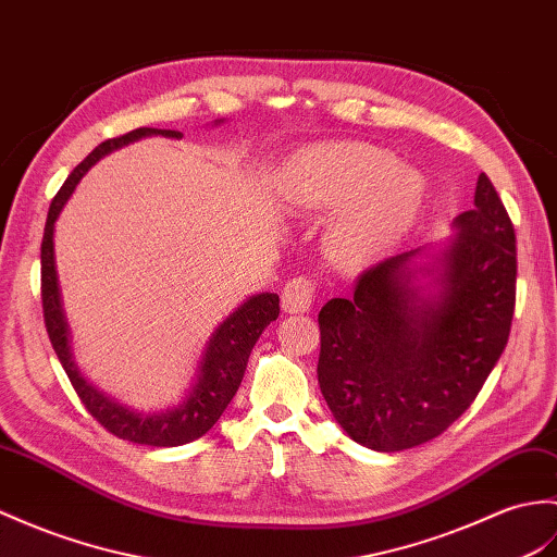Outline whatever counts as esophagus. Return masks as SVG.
Wrapping results in <instances>:
<instances>
[{
    "label": "esophagus",
    "mask_w": 557,
    "mask_h": 557,
    "mask_svg": "<svg viewBox=\"0 0 557 557\" xmlns=\"http://www.w3.org/2000/svg\"><path fill=\"white\" fill-rule=\"evenodd\" d=\"M315 299V282L310 277H294L282 289V308L287 313H306Z\"/></svg>",
    "instance_id": "esophagus-1"
}]
</instances>
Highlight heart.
Wrapping results in <instances>:
<instances>
[{
    "instance_id": "b5f03b06",
    "label": "heart",
    "mask_w": 557,
    "mask_h": 557,
    "mask_svg": "<svg viewBox=\"0 0 557 557\" xmlns=\"http://www.w3.org/2000/svg\"><path fill=\"white\" fill-rule=\"evenodd\" d=\"M424 177L366 141L318 147L296 159L284 197L299 211H334L327 247L337 263L366 268L389 253L424 203Z\"/></svg>"
}]
</instances>
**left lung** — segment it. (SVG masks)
Masks as SVG:
<instances>
[{"instance_id": "8db88e82", "label": "left lung", "mask_w": 557, "mask_h": 557, "mask_svg": "<svg viewBox=\"0 0 557 557\" xmlns=\"http://www.w3.org/2000/svg\"><path fill=\"white\" fill-rule=\"evenodd\" d=\"M454 230L430 263L424 249L386 258L320 310V392L360 446L394 454L448 430L508 344L515 227L484 173Z\"/></svg>"}]
</instances>
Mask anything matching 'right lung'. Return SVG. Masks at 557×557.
<instances>
[{
    "label": "right lung",
    "instance_id": "1",
    "mask_svg": "<svg viewBox=\"0 0 557 557\" xmlns=\"http://www.w3.org/2000/svg\"><path fill=\"white\" fill-rule=\"evenodd\" d=\"M223 123V121H215ZM173 137L180 139L183 133L177 131H159V127H137V131L101 141V145L89 153V157L75 168L69 175L66 183L59 189L49 206L45 237H42V308H45V325L49 332L51 346L61 360L63 370H66L73 389L81 396L89 416L97 418V422L107 430L125 438L133 444L145 446H183L194 442V438L203 436L211 426L220 420L225 408L230 406L232 396L237 394L244 370H247V360L253 344L261 337L263 330L270 322L280 315V296L277 294H253L242 306H237L232 313L220 322L213 334L206 342L197 372L185 398L177 406H171L157 412H139L127 408L119 400H113L103 392H99L95 384H89L81 368L75 366L73 348H71V327L66 320V310H63L61 287H59V273H57V256H54V227L57 220L63 211V206L71 199L77 183L83 175L92 168L99 159L109 157L111 151L133 145L141 137Z\"/></svg>",
    "mask_w": 557,
    "mask_h": 557
}]
</instances>
